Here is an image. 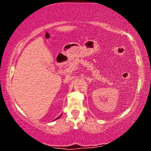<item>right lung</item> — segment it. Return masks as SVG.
<instances>
[{
  "label": "right lung",
  "instance_id": "obj_1",
  "mask_svg": "<svg viewBox=\"0 0 151 151\" xmlns=\"http://www.w3.org/2000/svg\"><path fill=\"white\" fill-rule=\"evenodd\" d=\"M60 116H59V117H58V118H60Z\"/></svg>",
  "mask_w": 151,
  "mask_h": 151
}]
</instances>
